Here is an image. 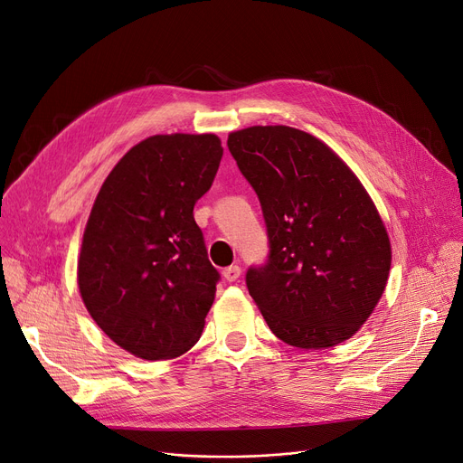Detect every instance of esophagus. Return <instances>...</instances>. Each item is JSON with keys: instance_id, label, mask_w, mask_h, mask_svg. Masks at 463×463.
<instances>
[{"instance_id": "esophagus-1", "label": "esophagus", "mask_w": 463, "mask_h": 463, "mask_svg": "<svg viewBox=\"0 0 463 463\" xmlns=\"http://www.w3.org/2000/svg\"><path fill=\"white\" fill-rule=\"evenodd\" d=\"M240 272H241L240 266L234 264V266H229V269L223 270V278H225L227 281H236V279L240 278Z\"/></svg>"}]
</instances>
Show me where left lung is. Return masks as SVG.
<instances>
[{
  "instance_id": "obj_1",
  "label": "left lung",
  "mask_w": 463,
  "mask_h": 463,
  "mask_svg": "<svg viewBox=\"0 0 463 463\" xmlns=\"http://www.w3.org/2000/svg\"><path fill=\"white\" fill-rule=\"evenodd\" d=\"M255 189L269 262L246 283L266 325L298 349H326L370 319L391 274L392 248L370 193L328 144L287 126L229 133Z\"/></svg>"
}]
</instances>
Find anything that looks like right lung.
Returning a JSON list of instances; mask_svg holds the SVG:
<instances>
[{
	"label": "right lung",
	"instance_id": "obj_1",
	"mask_svg": "<svg viewBox=\"0 0 463 463\" xmlns=\"http://www.w3.org/2000/svg\"><path fill=\"white\" fill-rule=\"evenodd\" d=\"M223 156L217 135H154L135 144L103 182L82 236V302L112 342L142 360L189 351L215 298L193 206Z\"/></svg>",
	"mask_w": 463,
	"mask_h": 463
}]
</instances>
